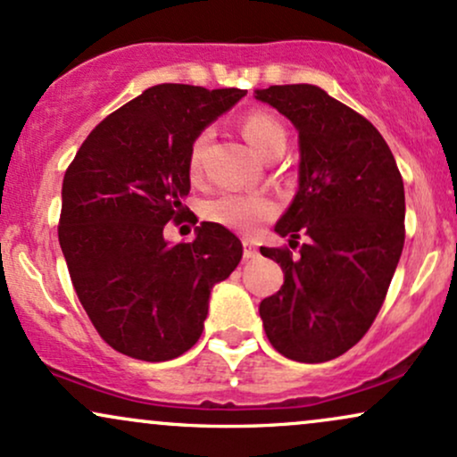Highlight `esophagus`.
<instances>
[{
  "instance_id": "34e87169",
  "label": "esophagus",
  "mask_w": 457,
  "mask_h": 457,
  "mask_svg": "<svg viewBox=\"0 0 457 457\" xmlns=\"http://www.w3.org/2000/svg\"><path fill=\"white\" fill-rule=\"evenodd\" d=\"M256 254H259V252H256L254 245H252L250 241H244V259H254Z\"/></svg>"
}]
</instances>
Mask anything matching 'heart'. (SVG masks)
Returning a JSON list of instances; mask_svg holds the SVG:
<instances>
[{
    "label": "heart",
    "mask_w": 457,
    "mask_h": 457,
    "mask_svg": "<svg viewBox=\"0 0 457 457\" xmlns=\"http://www.w3.org/2000/svg\"><path fill=\"white\" fill-rule=\"evenodd\" d=\"M241 132H244L245 141L259 152L262 158H267L276 149H284L287 145V132H284L282 123L271 117L270 112L252 111L241 121ZM209 141V132L203 130L195 137L187 152V173L196 177L201 173L203 154H205ZM278 207L270 196L262 195H239V192H222V195L209 198L203 205V216L212 222L222 224V227L244 230H256L262 222L276 216Z\"/></svg>",
    "instance_id": "b5f03b06"
}]
</instances>
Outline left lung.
I'll use <instances>...</instances> for the list:
<instances>
[{
  "instance_id": "obj_1",
  "label": "left lung",
  "mask_w": 457,
  "mask_h": 457,
  "mask_svg": "<svg viewBox=\"0 0 457 457\" xmlns=\"http://www.w3.org/2000/svg\"><path fill=\"white\" fill-rule=\"evenodd\" d=\"M299 130V190L276 233L304 239L261 248L282 288L261 302L271 346L293 361L345 355L368 334L404 248V184L389 145L351 106L316 85L256 89Z\"/></svg>"
}]
</instances>
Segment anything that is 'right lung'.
Masks as SVG:
<instances>
[{
	"instance_id": "1",
	"label": "right lung",
	"mask_w": 457,
	"mask_h": 457,
	"mask_svg": "<svg viewBox=\"0 0 457 457\" xmlns=\"http://www.w3.org/2000/svg\"><path fill=\"white\" fill-rule=\"evenodd\" d=\"M244 89L162 83L102 120L63 175L59 245L79 302L121 355L169 361L196 345L209 293L239 265L244 245L222 224L170 245L166 222L190 209L187 152Z\"/></svg>"
}]
</instances>
